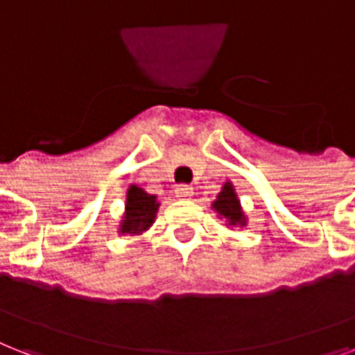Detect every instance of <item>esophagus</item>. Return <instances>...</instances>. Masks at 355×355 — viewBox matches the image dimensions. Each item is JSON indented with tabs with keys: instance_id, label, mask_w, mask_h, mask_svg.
<instances>
[{
	"instance_id": "1",
	"label": "esophagus",
	"mask_w": 355,
	"mask_h": 355,
	"mask_svg": "<svg viewBox=\"0 0 355 355\" xmlns=\"http://www.w3.org/2000/svg\"><path fill=\"white\" fill-rule=\"evenodd\" d=\"M175 195L178 198H189L193 195V187L187 186V184H180V186L175 187Z\"/></svg>"
}]
</instances>
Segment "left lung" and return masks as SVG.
I'll return each mask as SVG.
<instances>
[{
    "instance_id": "obj_1",
    "label": "left lung",
    "mask_w": 355,
    "mask_h": 355,
    "mask_svg": "<svg viewBox=\"0 0 355 355\" xmlns=\"http://www.w3.org/2000/svg\"><path fill=\"white\" fill-rule=\"evenodd\" d=\"M211 207L220 215L223 218H226V224L232 227H244L248 223L246 215L243 211V206H241V200H239V195L235 191V187L230 180H226L220 189V193L217 195V198L213 200Z\"/></svg>"
}]
</instances>
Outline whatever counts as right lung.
<instances>
[{"mask_svg": "<svg viewBox=\"0 0 355 355\" xmlns=\"http://www.w3.org/2000/svg\"><path fill=\"white\" fill-rule=\"evenodd\" d=\"M160 202L157 195L144 191L137 184H131L125 191V209L118 233L120 235H142L146 230L153 226Z\"/></svg>", "mask_w": 355, "mask_h": 355, "instance_id": "right-lung-1", "label": "right lung"}]
</instances>
